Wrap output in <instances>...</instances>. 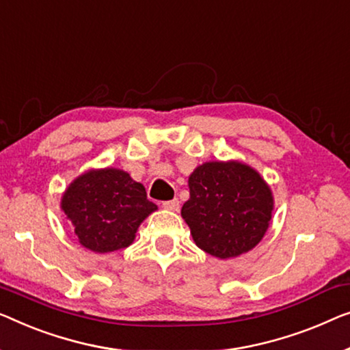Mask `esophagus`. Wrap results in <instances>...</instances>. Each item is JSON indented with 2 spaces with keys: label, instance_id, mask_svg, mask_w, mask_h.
Masks as SVG:
<instances>
[{
  "label": "esophagus",
  "instance_id": "34e87169",
  "mask_svg": "<svg viewBox=\"0 0 350 350\" xmlns=\"http://www.w3.org/2000/svg\"><path fill=\"white\" fill-rule=\"evenodd\" d=\"M161 206H163L165 208H168V211H177V208H179V200H177V198H174V200L165 201Z\"/></svg>",
  "mask_w": 350,
  "mask_h": 350
}]
</instances>
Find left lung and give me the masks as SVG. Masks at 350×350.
<instances>
[{
	"label": "left lung",
	"mask_w": 350,
	"mask_h": 350,
	"mask_svg": "<svg viewBox=\"0 0 350 350\" xmlns=\"http://www.w3.org/2000/svg\"><path fill=\"white\" fill-rule=\"evenodd\" d=\"M190 200L182 218L206 253L229 259L253 250L267 231L272 190L252 166L241 161H206L189 177Z\"/></svg>",
	"instance_id": "1"
}]
</instances>
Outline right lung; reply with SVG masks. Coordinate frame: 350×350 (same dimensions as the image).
<instances>
[{"label":"right lung","instance_id":"obj_1","mask_svg":"<svg viewBox=\"0 0 350 350\" xmlns=\"http://www.w3.org/2000/svg\"><path fill=\"white\" fill-rule=\"evenodd\" d=\"M61 208L83 247L109 253L127 248L138 226L157 206L129 173L103 168L78 176L62 195Z\"/></svg>","mask_w":350,"mask_h":350}]
</instances>
